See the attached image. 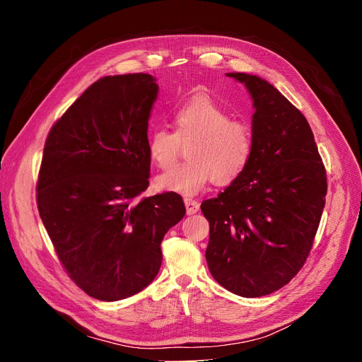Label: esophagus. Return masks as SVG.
Masks as SVG:
<instances>
[{
	"label": "esophagus",
	"instance_id": "obj_1",
	"mask_svg": "<svg viewBox=\"0 0 362 362\" xmlns=\"http://www.w3.org/2000/svg\"><path fill=\"white\" fill-rule=\"evenodd\" d=\"M183 202H185V206H186V213L189 216L198 213V210H199V202L198 201H195L192 198H185Z\"/></svg>",
	"mask_w": 362,
	"mask_h": 362
}]
</instances>
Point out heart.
<instances>
[{"mask_svg": "<svg viewBox=\"0 0 362 362\" xmlns=\"http://www.w3.org/2000/svg\"><path fill=\"white\" fill-rule=\"evenodd\" d=\"M175 133L156 129L148 135V156L160 168L173 165L187 145L189 161L173 167L156 180L163 191L195 195L213 182H236L254 156V132L248 122L232 119V112L206 95H195L171 112Z\"/></svg>", "mask_w": 362, "mask_h": 362, "instance_id": "b5f03b06", "label": "heart"}]
</instances>
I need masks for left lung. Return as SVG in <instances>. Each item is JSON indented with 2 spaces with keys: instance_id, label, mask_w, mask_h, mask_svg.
Returning <instances> with one entry per match:
<instances>
[{
  "instance_id": "1",
  "label": "left lung",
  "mask_w": 362,
  "mask_h": 362,
  "mask_svg": "<svg viewBox=\"0 0 362 362\" xmlns=\"http://www.w3.org/2000/svg\"><path fill=\"white\" fill-rule=\"evenodd\" d=\"M226 74L254 101V156L242 177L201 204L210 223L205 258L223 288L258 298L288 284L305 264L327 177L303 114L258 76Z\"/></svg>"
}]
</instances>
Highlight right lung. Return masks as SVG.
<instances>
[{
  "label": "right lung",
  "mask_w": 362,
  "mask_h": 362,
  "mask_svg": "<svg viewBox=\"0 0 362 362\" xmlns=\"http://www.w3.org/2000/svg\"><path fill=\"white\" fill-rule=\"evenodd\" d=\"M151 74L105 76L51 127L36 185L42 223L69 277L89 296L120 300L161 267V242L186 208L176 192L136 201L149 182Z\"/></svg>",
  "instance_id": "add662e5"
}]
</instances>
